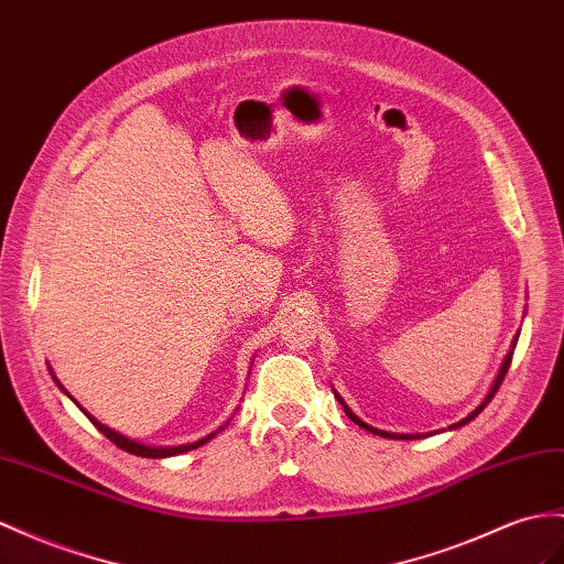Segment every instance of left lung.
Returning <instances> with one entry per match:
<instances>
[{
  "mask_svg": "<svg viewBox=\"0 0 564 564\" xmlns=\"http://www.w3.org/2000/svg\"><path fill=\"white\" fill-rule=\"evenodd\" d=\"M517 338H519V334L512 338V345H510V350H508V355H505V359H502V365H500V369H498V373H496V379H494V383H490V388H488V393H486V398L481 400V405L479 408H476V410H471L467 416H465V420H459V422H455V424H451V426H447V429H459V426H465V424H469L471 420H474V416H479V412L488 405V402H490V398H494L496 395V391H498V388H500V383H502V379H505V373H508V369H510V362H512V355H514V345H517ZM334 395H336V400L340 402V405H343V410H345V414H348L350 416V422H355L357 426H362L365 431H369V433H377V436H381V438H395V441H412V438H422V436H429V433H391V431H381V429H377V426H369L367 422H362V420H359V416L348 408V405H345V400H343V395L336 391V388H334ZM431 433H436V431H431Z\"/></svg>",
  "mask_w": 564,
  "mask_h": 564,
  "instance_id": "obj_1",
  "label": "left lung"
}]
</instances>
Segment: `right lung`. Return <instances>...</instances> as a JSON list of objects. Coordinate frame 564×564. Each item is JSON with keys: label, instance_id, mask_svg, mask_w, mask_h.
<instances>
[{"label": "right lung", "instance_id": "obj_1", "mask_svg": "<svg viewBox=\"0 0 564 564\" xmlns=\"http://www.w3.org/2000/svg\"><path fill=\"white\" fill-rule=\"evenodd\" d=\"M47 369H50V373H52V379H54V383L56 386H59V391L68 398V400H74V405L85 414V416H88V420L99 429V431H102L105 433V436L111 441V443H117L119 447H121V451H126V453H131V455H138V457H173V455H181V453H187V451H195V447H199V445H205L207 441H212L214 436H216V433H219V431H224V426L228 424H224V426H219V429H216L214 433H209V436H205V438H199V441H195V443H185V445H144V443H140V441H135V438H128V436H123V433H119L117 429H109L107 424H102V422H99L97 420V416H93L88 410H85L83 405H80V402L74 398V395H70L68 391H66V388L62 386V381L59 379H56L54 377V371H52V367L47 365Z\"/></svg>", "mask_w": 564, "mask_h": 564}]
</instances>
